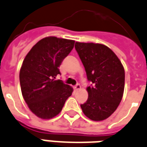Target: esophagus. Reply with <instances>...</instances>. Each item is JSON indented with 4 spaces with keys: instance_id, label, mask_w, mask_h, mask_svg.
<instances>
[{
    "instance_id": "34e87169",
    "label": "esophagus",
    "mask_w": 147,
    "mask_h": 147,
    "mask_svg": "<svg viewBox=\"0 0 147 147\" xmlns=\"http://www.w3.org/2000/svg\"><path fill=\"white\" fill-rule=\"evenodd\" d=\"M81 88V86H80V84H77L75 87H74V89L76 90V91H77V90H80Z\"/></svg>"
}]
</instances>
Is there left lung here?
Returning <instances> with one entry per match:
<instances>
[{"instance_id": "left-lung-1", "label": "left lung", "mask_w": 147, "mask_h": 147, "mask_svg": "<svg viewBox=\"0 0 147 147\" xmlns=\"http://www.w3.org/2000/svg\"><path fill=\"white\" fill-rule=\"evenodd\" d=\"M75 49L91 86L87 88L88 98L81 104L86 116L102 121L111 116L123 98L125 71L112 50L101 44L76 42Z\"/></svg>"}]
</instances>
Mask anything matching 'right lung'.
<instances>
[{
	"label": "right lung",
	"mask_w": 147,
	"mask_h": 147,
	"mask_svg": "<svg viewBox=\"0 0 147 147\" xmlns=\"http://www.w3.org/2000/svg\"><path fill=\"white\" fill-rule=\"evenodd\" d=\"M75 41L49 36L38 41L24 59L20 84L24 99L31 111L43 119L56 116L73 91L63 81L56 80L59 67L74 48Z\"/></svg>",
	"instance_id": "right-lung-1"
}]
</instances>
